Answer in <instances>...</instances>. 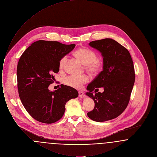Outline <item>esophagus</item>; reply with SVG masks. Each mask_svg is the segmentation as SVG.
Returning a JSON list of instances; mask_svg holds the SVG:
<instances>
[{
  "label": "esophagus",
  "mask_w": 157,
  "mask_h": 157,
  "mask_svg": "<svg viewBox=\"0 0 157 157\" xmlns=\"http://www.w3.org/2000/svg\"><path fill=\"white\" fill-rule=\"evenodd\" d=\"M83 94H84L83 92H82V91H79V97L80 98L84 97Z\"/></svg>",
  "instance_id": "obj_1"
}]
</instances>
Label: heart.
Here are the masks:
<instances>
[{
  "label": "heart",
  "mask_w": 157,
  "mask_h": 157,
  "mask_svg": "<svg viewBox=\"0 0 157 157\" xmlns=\"http://www.w3.org/2000/svg\"><path fill=\"white\" fill-rule=\"evenodd\" d=\"M74 55L85 65L86 70L90 74H96L100 71L102 63L99 60L97 59V55L94 52L88 49L80 48L75 51ZM66 60V56H63L60 60L59 67L60 69L64 67ZM88 82L89 78L86 75H70L63 79V83L65 85L76 89H81L83 84Z\"/></svg>",
  "instance_id": "1"
}]
</instances>
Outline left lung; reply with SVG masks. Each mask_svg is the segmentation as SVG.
Instances as JSON below:
<instances>
[{"label":"left lung","instance_id":"left-lung-1","mask_svg":"<svg viewBox=\"0 0 157 157\" xmlns=\"http://www.w3.org/2000/svg\"><path fill=\"white\" fill-rule=\"evenodd\" d=\"M103 58V71L88 85L86 95L95 102L88 117L96 122L116 118L126 109L135 82L134 63L129 51L116 40L106 38L90 42ZM102 87L104 92L93 94Z\"/></svg>","mask_w":157,"mask_h":157}]
</instances>
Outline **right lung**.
<instances>
[{
	"label": "right lung",
	"instance_id": "obj_1",
	"mask_svg": "<svg viewBox=\"0 0 157 157\" xmlns=\"http://www.w3.org/2000/svg\"><path fill=\"white\" fill-rule=\"evenodd\" d=\"M75 47V44L39 40L21 56L17 67L19 95L27 112L39 122L52 124L59 121L66 103L79 95L75 89L63 84L54 91L48 89L54 82L53 74L59 71L60 60Z\"/></svg>",
	"mask_w": 157,
	"mask_h": 157
}]
</instances>
